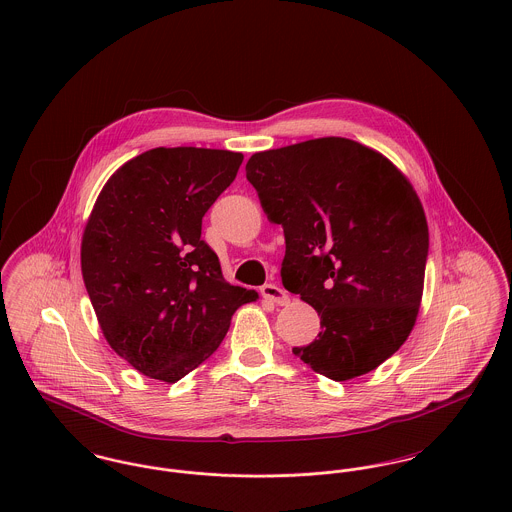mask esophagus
Wrapping results in <instances>:
<instances>
[{
  "label": "esophagus",
  "instance_id": "esophagus-1",
  "mask_svg": "<svg viewBox=\"0 0 512 512\" xmlns=\"http://www.w3.org/2000/svg\"><path fill=\"white\" fill-rule=\"evenodd\" d=\"M262 295L266 297V299H270L272 303H276V305H286L288 301H290V295L286 290H282L280 286H276V284H266V286H262Z\"/></svg>",
  "mask_w": 512,
  "mask_h": 512
}]
</instances>
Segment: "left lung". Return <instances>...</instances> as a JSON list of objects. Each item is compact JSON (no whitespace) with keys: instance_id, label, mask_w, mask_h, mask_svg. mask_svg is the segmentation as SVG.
<instances>
[{"instance_id":"1","label":"left lung","mask_w":512,"mask_h":512,"mask_svg":"<svg viewBox=\"0 0 512 512\" xmlns=\"http://www.w3.org/2000/svg\"><path fill=\"white\" fill-rule=\"evenodd\" d=\"M246 179L284 228V288L321 315L317 339L293 355L337 382L382 365L408 339L424 292L430 234L410 181L347 138L254 153Z\"/></svg>"}]
</instances>
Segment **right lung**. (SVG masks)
<instances>
[{
  "label": "right lung",
  "instance_id": "right-lung-1",
  "mask_svg": "<svg viewBox=\"0 0 512 512\" xmlns=\"http://www.w3.org/2000/svg\"><path fill=\"white\" fill-rule=\"evenodd\" d=\"M244 155L155 147L124 163L86 222L80 268L108 345L149 378L177 382L219 349L258 293L230 286L203 217Z\"/></svg>",
  "mask_w": 512,
  "mask_h": 512
}]
</instances>
